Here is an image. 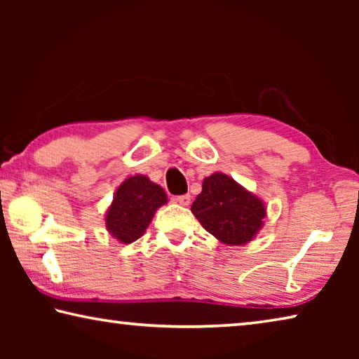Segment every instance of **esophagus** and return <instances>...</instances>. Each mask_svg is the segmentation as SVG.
<instances>
[{"mask_svg":"<svg viewBox=\"0 0 359 359\" xmlns=\"http://www.w3.org/2000/svg\"><path fill=\"white\" fill-rule=\"evenodd\" d=\"M174 201L180 205H188L191 201V196L190 194H179V196L174 198Z\"/></svg>","mask_w":359,"mask_h":359,"instance_id":"obj_1","label":"esophagus"}]
</instances>
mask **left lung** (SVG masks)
<instances>
[{
  "instance_id": "obj_1",
  "label": "left lung",
  "mask_w": 359,
  "mask_h": 359,
  "mask_svg": "<svg viewBox=\"0 0 359 359\" xmlns=\"http://www.w3.org/2000/svg\"><path fill=\"white\" fill-rule=\"evenodd\" d=\"M208 233L229 245L247 244L263 226L264 204L224 174H212L191 205Z\"/></svg>"
}]
</instances>
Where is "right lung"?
<instances>
[{"label": "right lung", "mask_w": 359, "mask_h": 359, "mask_svg": "<svg viewBox=\"0 0 359 359\" xmlns=\"http://www.w3.org/2000/svg\"><path fill=\"white\" fill-rule=\"evenodd\" d=\"M168 201L160 185L151 184L144 175L126 179L115 193L107 210L106 226L114 238L123 244L137 241L147 229L155 210Z\"/></svg>", "instance_id": "add662e5"}]
</instances>
